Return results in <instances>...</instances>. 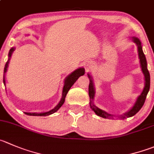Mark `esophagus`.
Listing matches in <instances>:
<instances>
[{
    "instance_id": "34e87169",
    "label": "esophagus",
    "mask_w": 154,
    "mask_h": 154,
    "mask_svg": "<svg viewBox=\"0 0 154 154\" xmlns=\"http://www.w3.org/2000/svg\"><path fill=\"white\" fill-rule=\"evenodd\" d=\"M86 68H87V69H90V68H92V63H88L87 65H86Z\"/></svg>"
}]
</instances>
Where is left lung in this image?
<instances>
[{
    "mask_svg": "<svg viewBox=\"0 0 154 154\" xmlns=\"http://www.w3.org/2000/svg\"><path fill=\"white\" fill-rule=\"evenodd\" d=\"M132 41L136 44V45L138 46V56H139L140 59V64H141V71H142L143 74L144 75V87L143 89L142 92L141 93V95L138 97L136 101H135V104L133 105V107L130 109L128 112L123 113V115L120 116V118L121 119H125L126 117H130L134 116L135 114H136L138 111L140 110V109L142 107V106L144 105V101H145L146 97H147V93L149 92V89H150V73H149L148 70H147V60H146V57L144 54V52L142 50V47H141V43L140 41V40L137 37H132ZM88 77L89 78V98H90V107L92 110L95 113V114L99 116V117H103V118H113V115L110 114L107 112L104 111V110H101V109L98 108V107L94 104L93 103V99L94 97H95V87H94V83L92 81V77L88 74Z\"/></svg>",
    "mask_w": 154,
    "mask_h": 154,
    "instance_id": "obj_1",
    "label": "left lung"
}]
</instances>
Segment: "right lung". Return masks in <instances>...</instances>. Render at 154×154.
I'll use <instances>...</instances> for the list:
<instances>
[{"mask_svg":"<svg viewBox=\"0 0 154 154\" xmlns=\"http://www.w3.org/2000/svg\"><path fill=\"white\" fill-rule=\"evenodd\" d=\"M14 50H15L14 47H12V48L10 50V52H9V54H8L9 59H8V61L7 62V63H6L5 67H4V75H5L6 72H7V67H8L9 61H10V57H11V56H12V53H13V52L14 51ZM84 74H85L84 68H77V69H76L74 71H73L71 74H70L69 75H68V77L65 79V84H64L63 90H62V98H61V100H60V101H59V104H58L57 105L54 107V108L52 109L51 110H50V111H47V112H44V113H26V112H25V114L29 115V116H41H41H43V117H44V116H48V115H50V114H52V113H55V112L57 111V110H59L61 107H62V105L64 104V102H65V97H66L67 93L68 92L69 89H71V86L74 85V83L77 81V80L80 77V76H83ZM4 75V85H5L6 81H5V76Z\"/></svg>","mask_w":154,"mask_h":154,"instance_id":"add662e5","label":"right lung"}]
</instances>
